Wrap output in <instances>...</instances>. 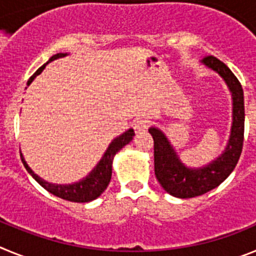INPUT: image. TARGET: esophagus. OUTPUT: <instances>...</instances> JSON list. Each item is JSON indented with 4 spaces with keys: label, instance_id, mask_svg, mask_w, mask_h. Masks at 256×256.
I'll use <instances>...</instances> for the list:
<instances>
[{
    "label": "esophagus",
    "instance_id": "1",
    "mask_svg": "<svg viewBox=\"0 0 256 256\" xmlns=\"http://www.w3.org/2000/svg\"><path fill=\"white\" fill-rule=\"evenodd\" d=\"M133 128H134L136 133L146 132L148 130V120H146V119H138V120L134 122Z\"/></svg>",
    "mask_w": 256,
    "mask_h": 256
}]
</instances>
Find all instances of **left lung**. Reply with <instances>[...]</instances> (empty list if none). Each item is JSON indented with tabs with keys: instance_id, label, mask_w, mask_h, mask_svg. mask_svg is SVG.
Instances as JSON below:
<instances>
[{
	"instance_id": "8db88e82",
	"label": "left lung",
	"mask_w": 256,
	"mask_h": 256,
	"mask_svg": "<svg viewBox=\"0 0 256 256\" xmlns=\"http://www.w3.org/2000/svg\"><path fill=\"white\" fill-rule=\"evenodd\" d=\"M206 66L216 70L224 79L232 92L234 100V123L230 142L226 151L212 164L200 169L186 168L178 159L177 154L162 130L150 128L148 132L154 138V164L155 176L162 188L172 196L190 198L204 195L220 184L236 168L242 152L244 132H245V105L241 83L230 68L214 56L202 58Z\"/></svg>"
}]
</instances>
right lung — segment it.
<instances>
[{
    "instance_id": "add662e5",
    "label": "right lung",
    "mask_w": 256,
    "mask_h": 256,
    "mask_svg": "<svg viewBox=\"0 0 256 256\" xmlns=\"http://www.w3.org/2000/svg\"><path fill=\"white\" fill-rule=\"evenodd\" d=\"M65 55H66V54H58V55L52 56V58H50V61L55 60V58H62V56ZM46 64H48V62H46ZM46 64L42 65V66L29 78L26 84H30L32 80L36 78V76L40 74V72L44 69ZM133 136H134V130H126L124 134H122L120 137H118L116 140H114V141L112 142V144L108 146V151L105 152V155H104V158L101 159V162L97 164V166L91 172V174H90L86 180H80V182L78 183H74V184H69V186L52 184V183L44 180L42 178L38 177L37 174L33 173V170L29 168L28 164H26V160H24V158H22V155L20 156H22V164H24V166H26V170H28V173L30 174L32 177L34 178L44 190L51 192L52 195L64 198V200L72 201V202H88V201H92L94 200V198H98V196L105 191L106 187L108 186V182L112 180V165L115 154L119 150H122L126 144H130V142L132 141Z\"/></svg>"
}]
</instances>
